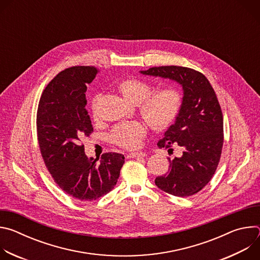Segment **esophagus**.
Listing matches in <instances>:
<instances>
[{"instance_id": "esophagus-1", "label": "esophagus", "mask_w": 260, "mask_h": 260, "mask_svg": "<svg viewBox=\"0 0 260 260\" xmlns=\"http://www.w3.org/2000/svg\"><path fill=\"white\" fill-rule=\"evenodd\" d=\"M131 158H137V157H145L146 153L145 152H132L127 155Z\"/></svg>"}]
</instances>
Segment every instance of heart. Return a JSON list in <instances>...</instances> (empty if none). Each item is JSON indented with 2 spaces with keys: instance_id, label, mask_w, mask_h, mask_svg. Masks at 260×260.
Wrapping results in <instances>:
<instances>
[{
  "instance_id": "obj_1",
  "label": "heart",
  "mask_w": 260,
  "mask_h": 260,
  "mask_svg": "<svg viewBox=\"0 0 260 260\" xmlns=\"http://www.w3.org/2000/svg\"><path fill=\"white\" fill-rule=\"evenodd\" d=\"M118 89L125 101L131 104H139L143 117L151 126L162 129L171 125L179 115L182 106V94L175 87H165L153 93L150 84L140 79H127L118 85ZM99 95L91 102V110L98 115ZM146 133L144 124L134 121L116 125L112 133V141L126 149H134L142 144V138Z\"/></svg>"
}]
</instances>
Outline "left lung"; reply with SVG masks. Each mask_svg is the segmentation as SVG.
I'll return each instance as SVG.
<instances>
[{
    "label": "left lung",
    "instance_id": "obj_1",
    "mask_svg": "<svg viewBox=\"0 0 260 260\" xmlns=\"http://www.w3.org/2000/svg\"><path fill=\"white\" fill-rule=\"evenodd\" d=\"M182 86L179 115L157 143L159 148L178 145L182 154L170 159L169 172L155 179L156 186L175 197L202 190L212 179L223 145V118L216 93L202 73L185 67L166 66L140 71Z\"/></svg>",
    "mask_w": 260,
    "mask_h": 260
}]
</instances>
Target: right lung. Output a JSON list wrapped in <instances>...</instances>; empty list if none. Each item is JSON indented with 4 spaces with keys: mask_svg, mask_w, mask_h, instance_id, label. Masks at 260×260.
Returning a JSON list of instances; mask_svg holds the SVG:
<instances>
[{
    "mask_svg": "<svg viewBox=\"0 0 260 260\" xmlns=\"http://www.w3.org/2000/svg\"><path fill=\"white\" fill-rule=\"evenodd\" d=\"M98 72L82 66L61 71L44 89L37 112L45 166L58 186L80 201H93L112 190L124 164V155L115 152L103 154L99 162L88 158L80 143L93 132L85 92Z\"/></svg>",
    "mask_w": 260,
    "mask_h": 260,
    "instance_id": "right-lung-1",
    "label": "right lung"
}]
</instances>
